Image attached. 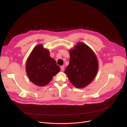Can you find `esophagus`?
Listing matches in <instances>:
<instances>
[{
    "instance_id": "34e87169",
    "label": "esophagus",
    "mask_w": 127,
    "mask_h": 127,
    "mask_svg": "<svg viewBox=\"0 0 127 127\" xmlns=\"http://www.w3.org/2000/svg\"><path fill=\"white\" fill-rule=\"evenodd\" d=\"M64 65H62V66H61V69L62 71L64 70Z\"/></svg>"
}]
</instances>
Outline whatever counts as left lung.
<instances>
[{
	"mask_svg": "<svg viewBox=\"0 0 127 127\" xmlns=\"http://www.w3.org/2000/svg\"><path fill=\"white\" fill-rule=\"evenodd\" d=\"M69 65L64 72L73 86L83 88L94 79L98 69L97 57L86 44L79 42L70 51Z\"/></svg>",
	"mask_w": 127,
	"mask_h": 127,
	"instance_id": "1",
	"label": "left lung"
}]
</instances>
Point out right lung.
Wrapping results in <instances>:
<instances>
[{
    "label": "right lung",
    "instance_id": "obj_1",
    "mask_svg": "<svg viewBox=\"0 0 127 127\" xmlns=\"http://www.w3.org/2000/svg\"><path fill=\"white\" fill-rule=\"evenodd\" d=\"M50 53L41 44L35 47L30 55L26 65V70L30 81L36 86L48 84L53 77L60 71Z\"/></svg>",
    "mask_w": 127,
    "mask_h": 127
}]
</instances>
